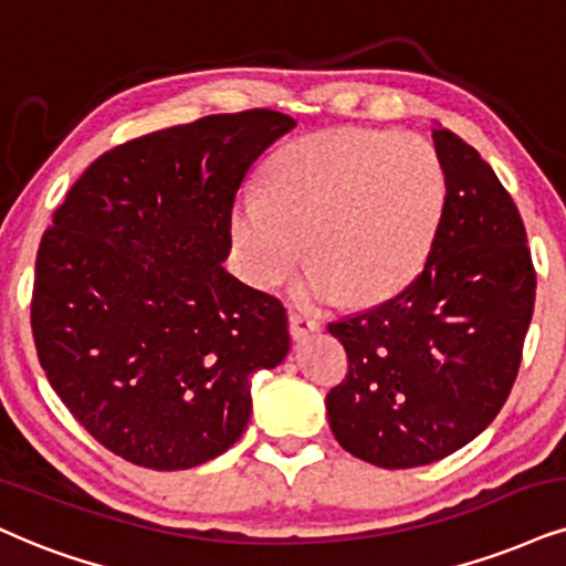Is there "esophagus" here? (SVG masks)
I'll return each mask as SVG.
<instances>
[{
  "instance_id": "esophagus-1",
  "label": "esophagus",
  "mask_w": 566,
  "mask_h": 566,
  "mask_svg": "<svg viewBox=\"0 0 566 566\" xmlns=\"http://www.w3.org/2000/svg\"><path fill=\"white\" fill-rule=\"evenodd\" d=\"M289 331L294 340H304L306 336H312V333L319 331V323L304 315H289Z\"/></svg>"
}]
</instances>
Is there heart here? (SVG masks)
Wrapping results in <instances>:
<instances>
[{
  "label": "heart",
  "instance_id": "b5f03b06",
  "mask_svg": "<svg viewBox=\"0 0 566 566\" xmlns=\"http://www.w3.org/2000/svg\"><path fill=\"white\" fill-rule=\"evenodd\" d=\"M449 205L436 146L411 134L336 128L272 155L262 191L247 188L230 212L235 270L275 289L302 260L310 302L378 304L415 283Z\"/></svg>",
  "mask_w": 566,
  "mask_h": 566
}]
</instances>
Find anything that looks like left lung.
<instances>
[{
	"label": "left lung",
	"instance_id": "obj_1",
	"mask_svg": "<svg viewBox=\"0 0 566 566\" xmlns=\"http://www.w3.org/2000/svg\"><path fill=\"white\" fill-rule=\"evenodd\" d=\"M432 142L449 205L422 272L399 296L327 325L348 354L327 422L348 453L386 470L438 462L496 420L535 304L517 205L457 134L436 125Z\"/></svg>",
	"mask_w": 566,
	"mask_h": 566
}]
</instances>
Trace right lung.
Instances as JSON below:
<instances>
[{
  "mask_svg": "<svg viewBox=\"0 0 566 566\" xmlns=\"http://www.w3.org/2000/svg\"><path fill=\"white\" fill-rule=\"evenodd\" d=\"M294 117L209 115L104 151L54 209L33 277L39 361L117 457L191 470L251 417V375L291 348L283 304L230 275V212Z\"/></svg>",
  "mask_w": 566,
  "mask_h": 566,
  "instance_id": "right-lung-1",
  "label": "right lung"
}]
</instances>
